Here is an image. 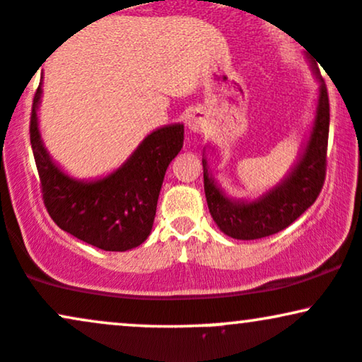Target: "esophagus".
Returning <instances> with one entry per match:
<instances>
[{"label": "esophagus", "mask_w": 362, "mask_h": 362, "mask_svg": "<svg viewBox=\"0 0 362 362\" xmlns=\"http://www.w3.org/2000/svg\"><path fill=\"white\" fill-rule=\"evenodd\" d=\"M187 126H189L190 131H194V132L204 131V122H202V120L197 119V117H190L189 120H187Z\"/></svg>", "instance_id": "esophagus-1"}]
</instances>
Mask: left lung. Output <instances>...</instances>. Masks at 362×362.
<instances>
[{
	"instance_id": "left-lung-1",
	"label": "left lung",
	"mask_w": 362,
	"mask_h": 362,
	"mask_svg": "<svg viewBox=\"0 0 362 362\" xmlns=\"http://www.w3.org/2000/svg\"><path fill=\"white\" fill-rule=\"evenodd\" d=\"M311 68L320 81L313 129L296 165L279 184L255 201H236L216 184L207 168V160L202 158L207 207L219 230L231 238L257 240L279 233L317 201L325 180L330 105L327 86L315 61H311Z\"/></svg>"
}]
</instances>
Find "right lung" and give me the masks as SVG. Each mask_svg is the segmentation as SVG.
<instances>
[{"label":"right lung","mask_w":362,"mask_h":362,"mask_svg":"<svg viewBox=\"0 0 362 362\" xmlns=\"http://www.w3.org/2000/svg\"><path fill=\"white\" fill-rule=\"evenodd\" d=\"M42 83L35 91L30 143L42 199L52 221L66 233L107 252L139 247L151 233L158 195L170 161L184 146V124L153 131L126 163L98 180H76L49 156L39 131L37 109Z\"/></svg>","instance_id":"obj_1"}]
</instances>
